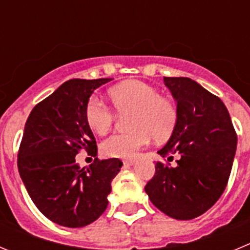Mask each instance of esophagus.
<instances>
[{
    "label": "esophagus",
    "instance_id": "1",
    "mask_svg": "<svg viewBox=\"0 0 250 250\" xmlns=\"http://www.w3.org/2000/svg\"><path fill=\"white\" fill-rule=\"evenodd\" d=\"M124 165L125 166H134L135 159H124Z\"/></svg>",
    "mask_w": 250,
    "mask_h": 250
}]
</instances>
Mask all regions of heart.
<instances>
[{"instance_id":"heart-1","label":"heart","mask_w":250,"mask_h":250,"mask_svg":"<svg viewBox=\"0 0 250 250\" xmlns=\"http://www.w3.org/2000/svg\"><path fill=\"white\" fill-rule=\"evenodd\" d=\"M109 98L118 113H131L130 131L114 134L102 144V151L114 158H132L151 142L165 140L174 130L178 109L170 99L161 96L153 85L142 81H126L109 89ZM85 121L94 134L104 135L115 121L113 109L99 97L88 99L84 110Z\"/></svg>"}]
</instances>
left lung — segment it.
<instances>
[{
    "mask_svg": "<svg viewBox=\"0 0 250 250\" xmlns=\"http://www.w3.org/2000/svg\"><path fill=\"white\" fill-rule=\"evenodd\" d=\"M165 83L177 102L178 120L158 153L162 157L177 154V165L170 167L157 162L156 173L145 191L151 203L169 217L192 220L212 208L225 191L237 135L218 97L191 78L165 77Z\"/></svg>",
    "mask_w": 250,
    "mask_h": 250,
    "instance_id": "1",
    "label": "left lung"
}]
</instances>
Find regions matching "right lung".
I'll list each match as a JSON object with an SVG mask.
<instances>
[{
  "mask_svg": "<svg viewBox=\"0 0 250 250\" xmlns=\"http://www.w3.org/2000/svg\"><path fill=\"white\" fill-rule=\"evenodd\" d=\"M113 78L66 81L30 111L18 151V170L38 210L63 227H84L108 206L111 180L120 172L118 158H96L88 168L76 163L84 148L97 154L85 121V105Z\"/></svg>",
  "mask_w": 250,
  "mask_h": 250,
  "instance_id": "obj_1",
  "label": "right lung"
}]
</instances>
